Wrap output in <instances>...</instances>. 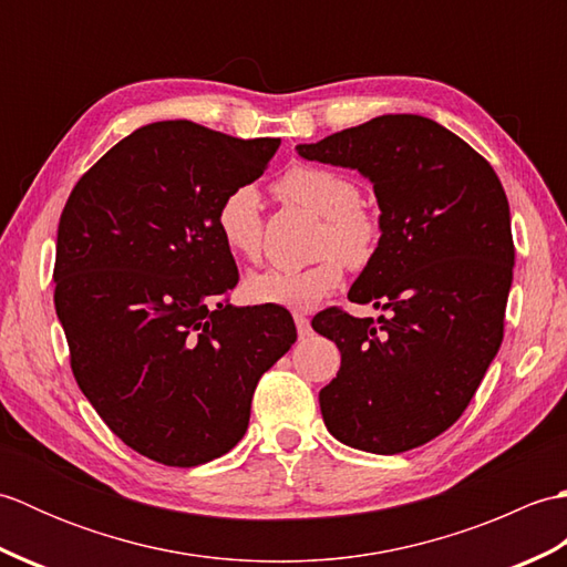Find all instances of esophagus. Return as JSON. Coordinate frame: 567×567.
Segmentation results:
<instances>
[{"label":"esophagus","mask_w":567,"mask_h":567,"mask_svg":"<svg viewBox=\"0 0 567 567\" xmlns=\"http://www.w3.org/2000/svg\"><path fill=\"white\" fill-rule=\"evenodd\" d=\"M295 323H297V333L299 339H307V336L311 333V323L307 317H295Z\"/></svg>","instance_id":"obj_1"}]
</instances>
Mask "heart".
<instances>
[{
    "label": "heart",
    "instance_id": "obj_1",
    "mask_svg": "<svg viewBox=\"0 0 567 567\" xmlns=\"http://www.w3.org/2000/svg\"><path fill=\"white\" fill-rule=\"evenodd\" d=\"M277 192L321 216L317 252L323 256L307 268H268L244 280L252 305L290 311H311L343 282V262L363 268L375 256L380 228L360 207V189L351 177L319 165H292L277 179ZM216 231L228 252L240 260H258L262 252V209L258 192L244 185L228 192L216 209ZM339 251L343 261L334 256Z\"/></svg>",
    "mask_w": 567,
    "mask_h": 567
}]
</instances>
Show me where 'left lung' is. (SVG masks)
<instances>
[{"label":"left lung","instance_id":"8db88e82","mask_svg":"<svg viewBox=\"0 0 567 567\" xmlns=\"http://www.w3.org/2000/svg\"><path fill=\"white\" fill-rule=\"evenodd\" d=\"M307 161L368 177L380 207L375 256L348 299L388 317L327 309L311 327L341 351L319 392L331 436L358 451H412L453 426L504 336L514 240L492 165L419 114H384L317 143Z\"/></svg>","mask_w":567,"mask_h":567}]
</instances>
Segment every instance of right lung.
I'll return each instance as SVG.
<instances>
[{"label": "right lung", "mask_w": 567, "mask_h": 567, "mask_svg": "<svg viewBox=\"0 0 567 567\" xmlns=\"http://www.w3.org/2000/svg\"><path fill=\"white\" fill-rule=\"evenodd\" d=\"M280 138L155 122L106 151L58 224L55 311L82 394L128 449L173 467L244 439L265 370L297 329L282 307H234L216 209L262 175Z\"/></svg>", "instance_id": "obj_1"}]
</instances>
